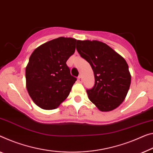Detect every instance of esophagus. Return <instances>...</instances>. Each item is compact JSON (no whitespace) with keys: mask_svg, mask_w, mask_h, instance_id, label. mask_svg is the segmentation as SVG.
<instances>
[{"mask_svg":"<svg viewBox=\"0 0 153 153\" xmlns=\"http://www.w3.org/2000/svg\"><path fill=\"white\" fill-rule=\"evenodd\" d=\"M78 82H79V83H81L82 82V81H83V80H82V77H81V75H79V76H78Z\"/></svg>","mask_w":153,"mask_h":153,"instance_id":"34e87169","label":"esophagus"}]
</instances>
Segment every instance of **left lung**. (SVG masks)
<instances>
[{
  "label": "left lung",
  "instance_id": "8db88e82",
  "mask_svg": "<svg viewBox=\"0 0 153 153\" xmlns=\"http://www.w3.org/2000/svg\"><path fill=\"white\" fill-rule=\"evenodd\" d=\"M76 50L90 63L94 74V85L86 90L89 99L101 111L116 109L124 101L131 85L125 59L106 44L96 40H78Z\"/></svg>",
  "mask_w": 153,
  "mask_h": 153
}]
</instances>
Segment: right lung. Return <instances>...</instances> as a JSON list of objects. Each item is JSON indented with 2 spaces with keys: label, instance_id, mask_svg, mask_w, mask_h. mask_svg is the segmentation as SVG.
I'll return each instance as SVG.
<instances>
[{
  "label": "right lung",
  "instance_id": "obj_1",
  "mask_svg": "<svg viewBox=\"0 0 153 153\" xmlns=\"http://www.w3.org/2000/svg\"><path fill=\"white\" fill-rule=\"evenodd\" d=\"M77 41L58 37L37 47L30 55L26 68L27 89L42 109H55L68 96L76 78L70 74L66 62L74 54Z\"/></svg>",
  "mask_w": 153,
  "mask_h": 153
}]
</instances>
